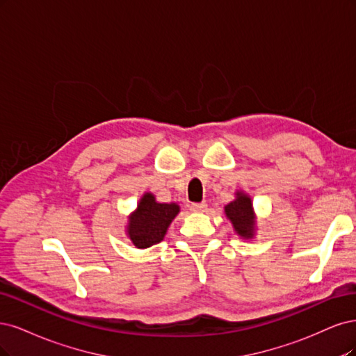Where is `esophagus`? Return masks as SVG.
Wrapping results in <instances>:
<instances>
[{"instance_id": "obj_1", "label": "esophagus", "mask_w": 356, "mask_h": 356, "mask_svg": "<svg viewBox=\"0 0 356 356\" xmlns=\"http://www.w3.org/2000/svg\"><path fill=\"white\" fill-rule=\"evenodd\" d=\"M189 209H191V211H197V213L205 211V210H207V204H205V202H193V204L189 205Z\"/></svg>"}]
</instances>
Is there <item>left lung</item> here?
<instances>
[{
	"label": "left lung",
	"instance_id": "1",
	"mask_svg": "<svg viewBox=\"0 0 356 356\" xmlns=\"http://www.w3.org/2000/svg\"><path fill=\"white\" fill-rule=\"evenodd\" d=\"M225 214L231 220L235 232L244 239H251L256 232V216L253 202L247 193L238 191L235 200L225 207Z\"/></svg>",
	"mask_w": 356,
	"mask_h": 356
}]
</instances>
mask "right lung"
Here are the masks:
<instances>
[{"label":"right lung","instance_id":"add662e5","mask_svg":"<svg viewBox=\"0 0 356 356\" xmlns=\"http://www.w3.org/2000/svg\"><path fill=\"white\" fill-rule=\"evenodd\" d=\"M179 211L176 202H156L152 193H145L129 217L127 235L134 247L147 248L161 243Z\"/></svg>","mask_w":356,"mask_h":356}]
</instances>
